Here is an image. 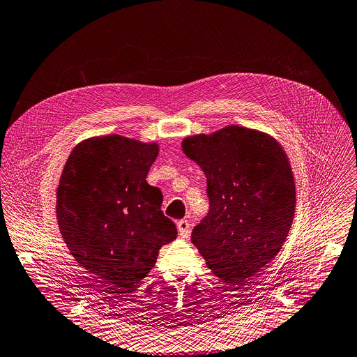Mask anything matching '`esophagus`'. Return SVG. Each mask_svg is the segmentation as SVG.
Instances as JSON below:
<instances>
[{
    "mask_svg": "<svg viewBox=\"0 0 357 357\" xmlns=\"http://www.w3.org/2000/svg\"><path fill=\"white\" fill-rule=\"evenodd\" d=\"M176 228H178V232H179V235L182 238H188L189 236V234H190V223L188 220H185V219L179 220L176 223Z\"/></svg>",
    "mask_w": 357,
    "mask_h": 357,
    "instance_id": "obj_1",
    "label": "esophagus"
}]
</instances>
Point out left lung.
Listing matches in <instances>:
<instances>
[{"instance_id":"8db88e82","label":"left lung","mask_w":357,"mask_h":357,"mask_svg":"<svg viewBox=\"0 0 357 357\" xmlns=\"http://www.w3.org/2000/svg\"><path fill=\"white\" fill-rule=\"evenodd\" d=\"M181 148L208 181L211 208L192 242L216 278L241 289L273 261L294 222L289 158L272 135L239 125L189 135Z\"/></svg>"}]
</instances>
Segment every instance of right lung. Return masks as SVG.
Listing matches in <instances>:
<instances>
[{"label": "right lung", "mask_w": 357, "mask_h": 357, "mask_svg": "<svg viewBox=\"0 0 357 357\" xmlns=\"http://www.w3.org/2000/svg\"><path fill=\"white\" fill-rule=\"evenodd\" d=\"M158 142L118 134L81 141L56 188V222L75 261L115 294H131L176 238L160 211L162 192L146 182Z\"/></svg>", "instance_id": "obj_1"}]
</instances>
